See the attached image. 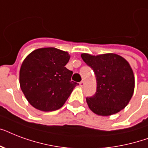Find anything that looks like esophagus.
I'll return each mask as SVG.
<instances>
[{"label":"esophagus","mask_w":148,"mask_h":148,"mask_svg":"<svg viewBox=\"0 0 148 148\" xmlns=\"http://www.w3.org/2000/svg\"><path fill=\"white\" fill-rule=\"evenodd\" d=\"M84 82L83 81H81V82H80V86H81V87H84Z\"/></svg>","instance_id":"34e87169"}]
</instances>
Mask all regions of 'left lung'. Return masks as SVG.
I'll return each instance as SVG.
<instances>
[{
	"mask_svg": "<svg viewBox=\"0 0 148 148\" xmlns=\"http://www.w3.org/2000/svg\"><path fill=\"white\" fill-rule=\"evenodd\" d=\"M81 58L92 68L97 81L95 94L86 98L89 108L101 116H109L124 109L134 90V77L128 62L115 53L97 56L82 53Z\"/></svg>",
	"mask_w": 148,
	"mask_h": 148,
	"instance_id": "obj_1",
	"label": "left lung"
}]
</instances>
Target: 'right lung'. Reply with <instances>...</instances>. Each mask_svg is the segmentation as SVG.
Segmentation results:
<instances>
[{"instance_id":"1","label":"right lung","mask_w":148,"mask_h":148,"mask_svg":"<svg viewBox=\"0 0 148 148\" xmlns=\"http://www.w3.org/2000/svg\"><path fill=\"white\" fill-rule=\"evenodd\" d=\"M70 55L54 47L31 52L22 63L20 85L28 102L36 109H60L78 84L71 81L73 72L65 67Z\"/></svg>"}]
</instances>
